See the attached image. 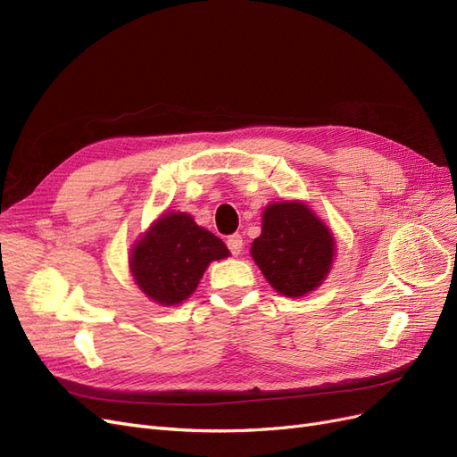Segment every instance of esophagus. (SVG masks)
Returning a JSON list of instances; mask_svg holds the SVG:
<instances>
[{"instance_id": "esophagus-1", "label": "esophagus", "mask_w": 457, "mask_h": 457, "mask_svg": "<svg viewBox=\"0 0 457 457\" xmlns=\"http://www.w3.org/2000/svg\"><path fill=\"white\" fill-rule=\"evenodd\" d=\"M226 243H228V248H229V253H231L233 256H239V254H241V250H243V237H241L239 233L229 235Z\"/></svg>"}]
</instances>
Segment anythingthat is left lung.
Wrapping results in <instances>:
<instances>
[{
  "label": "left lung",
  "mask_w": 457,
  "mask_h": 457,
  "mask_svg": "<svg viewBox=\"0 0 457 457\" xmlns=\"http://www.w3.org/2000/svg\"><path fill=\"white\" fill-rule=\"evenodd\" d=\"M330 229L298 201L273 203L263 211L262 235L250 254L268 283L288 298L315 290L334 258Z\"/></svg>",
  "instance_id": "1"
}]
</instances>
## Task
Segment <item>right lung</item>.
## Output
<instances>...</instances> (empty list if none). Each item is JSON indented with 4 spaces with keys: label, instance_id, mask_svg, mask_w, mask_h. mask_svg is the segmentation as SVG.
<instances>
[{
    "label": "right lung",
    "instance_id": "right-lung-1",
    "mask_svg": "<svg viewBox=\"0 0 457 457\" xmlns=\"http://www.w3.org/2000/svg\"><path fill=\"white\" fill-rule=\"evenodd\" d=\"M228 256L224 241L199 228L189 214L169 212L132 248L130 271L150 300L176 305L195 292L211 262Z\"/></svg>",
    "mask_w": 457,
    "mask_h": 457
}]
</instances>
